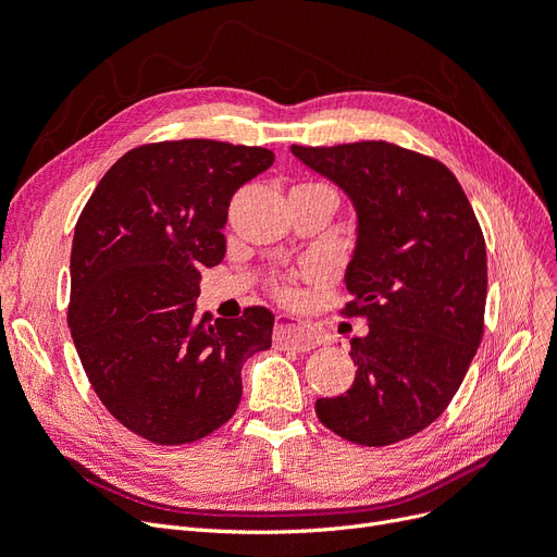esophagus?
Returning a JSON list of instances; mask_svg holds the SVG:
<instances>
[{
    "label": "esophagus",
    "mask_w": 557,
    "mask_h": 557,
    "mask_svg": "<svg viewBox=\"0 0 557 557\" xmlns=\"http://www.w3.org/2000/svg\"><path fill=\"white\" fill-rule=\"evenodd\" d=\"M274 344L278 348H293L299 352H307L320 346V334L313 327L299 323V320L283 318L278 320L274 330Z\"/></svg>",
    "instance_id": "obj_1"
}]
</instances>
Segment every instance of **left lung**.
<instances>
[{"label":"left lung","instance_id":"left-lung-1","mask_svg":"<svg viewBox=\"0 0 557 557\" xmlns=\"http://www.w3.org/2000/svg\"><path fill=\"white\" fill-rule=\"evenodd\" d=\"M356 211L346 315L369 332L346 395L318 399L320 423L362 446H391L444 413L476 356L487 293L485 242L442 162L387 141L290 146Z\"/></svg>","mask_w":557,"mask_h":557}]
</instances>
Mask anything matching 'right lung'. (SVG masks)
Instances as JSON below:
<instances>
[{
    "instance_id": "add662e5",
    "label": "right lung",
    "mask_w": 557,
    "mask_h": 557,
    "mask_svg": "<svg viewBox=\"0 0 557 557\" xmlns=\"http://www.w3.org/2000/svg\"><path fill=\"white\" fill-rule=\"evenodd\" d=\"M274 164L258 146H139L97 183L72 246L70 330L109 413L178 446L234 416L242 367L272 346L274 313L197 318L199 272L225 258L232 195Z\"/></svg>"
}]
</instances>
